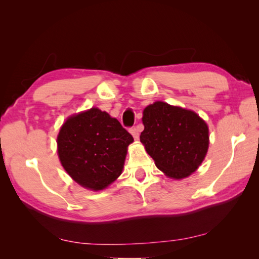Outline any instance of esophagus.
<instances>
[{"label":"esophagus","instance_id":"esophagus-1","mask_svg":"<svg viewBox=\"0 0 259 259\" xmlns=\"http://www.w3.org/2000/svg\"><path fill=\"white\" fill-rule=\"evenodd\" d=\"M129 131H130V134L133 135V137H134L135 139H138L139 138V131H138V129L136 128V126H134V128H131Z\"/></svg>","mask_w":259,"mask_h":259}]
</instances>
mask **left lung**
<instances>
[{"instance_id": "left-lung-1", "label": "left lung", "mask_w": 259, "mask_h": 259, "mask_svg": "<svg viewBox=\"0 0 259 259\" xmlns=\"http://www.w3.org/2000/svg\"><path fill=\"white\" fill-rule=\"evenodd\" d=\"M140 141L168 177H188L200 166L208 145V126L190 110L157 101L144 110Z\"/></svg>"}]
</instances>
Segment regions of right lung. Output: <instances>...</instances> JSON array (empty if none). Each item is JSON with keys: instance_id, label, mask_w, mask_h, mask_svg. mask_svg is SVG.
<instances>
[{"instance_id": "right-lung-1", "label": "right lung", "mask_w": 259, "mask_h": 259, "mask_svg": "<svg viewBox=\"0 0 259 259\" xmlns=\"http://www.w3.org/2000/svg\"><path fill=\"white\" fill-rule=\"evenodd\" d=\"M133 141L117 119L92 108L65 121L58 136V155L74 181L101 190L122 172L126 148Z\"/></svg>"}]
</instances>
